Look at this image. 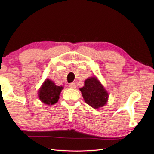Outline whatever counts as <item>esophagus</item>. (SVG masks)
I'll return each instance as SVG.
<instances>
[{"instance_id":"1","label":"esophagus","mask_w":154,"mask_h":154,"mask_svg":"<svg viewBox=\"0 0 154 154\" xmlns=\"http://www.w3.org/2000/svg\"><path fill=\"white\" fill-rule=\"evenodd\" d=\"M69 87L71 88H72V89H75V88H77V85H76V83H71L69 84Z\"/></svg>"}]
</instances>
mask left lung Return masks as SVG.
I'll return each mask as SVG.
<instances>
[{"label":"left lung","mask_w":154,"mask_h":154,"mask_svg":"<svg viewBox=\"0 0 154 154\" xmlns=\"http://www.w3.org/2000/svg\"><path fill=\"white\" fill-rule=\"evenodd\" d=\"M79 90L85 102L94 109L102 107L107 103L108 92L97 77L88 78L84 82V86Z\"/></svg>","instance_id":"8db88e82"}]
</instances>
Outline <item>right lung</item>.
<instances>
[{
	"label": "right lung",
	"mask_w": 154,
	"mask_h": 154,
	"mask_svg": "<svg viewBox=\"0 0 154 154\" xmlns=\"http://www.w3.org/2000/svg\"><path fill=\"white\" fill-rule=\"evenodd\" d=\"M62 86H58L50 79H46L38 90V98L48 105H54L58 101Z\"/></svg>",
	"instance_id": "add662e5"
}]
</instances>
